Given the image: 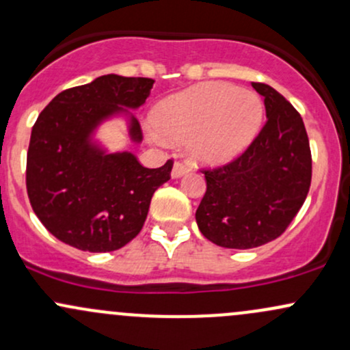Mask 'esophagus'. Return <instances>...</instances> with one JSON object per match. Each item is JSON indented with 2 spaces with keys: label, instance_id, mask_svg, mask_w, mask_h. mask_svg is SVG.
Here are the masks:
<instances>
[{
  "label": "esophagus",
  "instance_id": "34e87169",
  "mask_svg": "<svg viewBox=\"0 0 350 350\" xmlns=\"http://www.w3.org/2000/svg\"><path fill=\"white\" fill-rule=\"evenodd\" d=\"M189 171V166H187L186 163H183V161H176L174 166H172V178H181V176L186 174V172Z\"/></svg>",
  "mask_w": 350,
  "mask_h": 350
}]
</instances>
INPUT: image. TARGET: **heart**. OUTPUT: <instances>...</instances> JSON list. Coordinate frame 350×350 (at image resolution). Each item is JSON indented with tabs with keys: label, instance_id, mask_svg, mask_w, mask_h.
Instances as JSON below:
<instances>
[{
	"label": "heart",
	"instance_id": "obj_1",
	"mask_svg": "<svg viewBox=\"0 0 350 350\" xmlns=\"http://www.w3.org/2000/svg\"><path fill=\"white\" fill-rule=\"evenodd\" d=\"M264 116L256 93L229 83H206L156 106V129L174 139L189 137V152L202 163H224L254 139Z\"/></svg>",
	"mask_w": 350,
	"mask_h": 350
}]
</instances>
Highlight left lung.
Returning a JSON list of instances; mask_svg holds the SVG:
<instances>
[{"mask_svg":"<svg viewBox=\"0 0 350 350\" xmlns=\"http://www.w3.org/2000/svg\"><path fill=\"white\" fill-rule=\"evenodd\" d=\"M264 96L267 121L231 163L202 169L206 194L196 211L199 231L228 249H252L278 239L304 204L312 156L304 121L281 93L252 83Z\"/></svg>","mask_w":350,"mask_h":350,"instance_id":"8db88e82","label":"left lung"}]
</instances>
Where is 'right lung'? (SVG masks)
I'll use <instances>...</instances> for the list:
<instances>
[{"label": "right lung", "mask_w": 350, "mask_h": 350, "mask_svg": "<svg viewBox=\"0 0 350 350\" xmlns=\"http://www.w3.org/2000/svg\"><path fill=\"white\" fill-rule=\"evenodd\" d=\"M154 79L106 75L69 88L41 111L26 157V189L38 219L64 244L116 251L143 229L154 191L171 179L172 159L144 167L131 152L105 154L90 136L103 119L139 107ZM133 141L143 139L131 116Z\"/></svg>", "instance_id": "1"}]
</instances>
